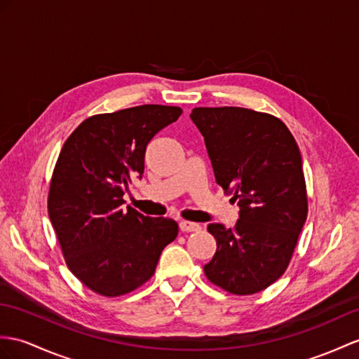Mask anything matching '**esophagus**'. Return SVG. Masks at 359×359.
<instances>
[{
    "mask_svg": "<svg viewBox=\"0 0 359 359\" xmlns=\"http://www.w3.org/2000/svg\"><path fill=\"white\" fill-rule=\"evenodd\" d=\"M199 224H195V222H189V221H182L180 222V230L182 233H194V231H199Z\"/></svg>",
    "mask_w": 359,
    "mask_h": 359,
    "instance_id": "34e87169",
    "label": "esophagus"
}]
</instances>
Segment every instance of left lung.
I'll return each instance as SVG.
<instances>
[{
  "label": "left lung",
  "mask_w": 359,
  "mask_h": 359,
  "mask_svg": "<svg viewBox=\"0 0 359 359\" xmlns=\"http://www.w3.org/2000/svg\"><path fill=\"white\" fill-rule=\"evenodd\" d=\"M215 177L241 208L233 229L210 224L217 243L207 278L234 295L278 280L290 265L308 216L302 155L280 118L238 107L195 108Z\"/></svg>",
  "instance_id": "left-lung-1"
}]
</instances>
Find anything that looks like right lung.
Listing matches in <instances>:
<instances>
[{"label": "right lung", "mask_w": 359, "mask_h": 359, "mask_svg": "<svg viewBox=\"0 0 359 359\" xmlns=\"http://www.w3.org/2000/svg\"><path fill=\"white\" fill-rule=\"evenodd\" d=\"M181 114L163 104L95 114L62 146L50 181L48 216L68 269L95 294L118 297L144 285L178 236L169 217L125 210L123 195L134 177L142 178L147 144Z\"/></svg>", "instance_id": "1"}]
</instances>
